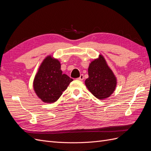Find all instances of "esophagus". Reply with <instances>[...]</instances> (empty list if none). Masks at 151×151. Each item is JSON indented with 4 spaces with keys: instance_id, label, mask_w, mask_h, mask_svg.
Returning <instances> with one entry per match:
<instances>
[{
    "instance_id": "34e87169",
    "label": "esophagus",
    "mask_w": 151,
    "mask_h": 151,
    "mask_svg": "<svg viewBox=\"0 0 151 151\" xmlns=\"http://www.w3.org/2000/svg\"><path fill=\"white\" fill-rule=\"evenodd\" d=\"M77 79L79 80V81H83L84 79V76L83 74H81L79 78H77Z\"/></svg>"
}]
</instances>
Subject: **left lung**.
Segmentation results:
<instances>
[{
    "instance_id": "8db88e82",
    "label": "left lung",
    "mask_w": 151,
    "mask_h": 151,
    "mask_svg": "<svg viewBox=\"0 0 151 151\" xmlns=\"http://www.w3.org/2000/svg\"><path fill=\"white\" fill-rule=\"evenodd\" d=\"M88 76L85 85L96 98L106 99L115 91L117 79L102 55L99 54L89 63Z\"/></svg>"
}]
</instances>
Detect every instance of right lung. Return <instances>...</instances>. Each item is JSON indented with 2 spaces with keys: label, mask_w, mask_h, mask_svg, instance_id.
<instances>
[{
  "label": "right lung",
  "mask_w": 151,
  "mask_h": 151,
  "mask_svg": "<svg viewBox=\"0 0 151 151\" xmlns=\"http://www.w3.org/2000/svg\"><path fill=\"white\" fill-rule=\"evenodd\" d=\"M72 81L62 73L60 61L50 55L38 68L33 80V89L43 102L53 103L61 96Z\"/></svg>",
  "instance_id": "1"
}]
</instances>
